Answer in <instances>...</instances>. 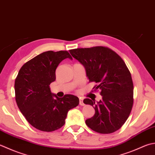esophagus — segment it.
<instances>
[{"label":"esophagus","instance_id":"34e87169","mask_svg":"<svg viewBox=\"0 0 155 155\" xmlns=\"http://www.w3.org/2000/svg\"><path fill=\"white\" fill-rule=\"evenodd\" d=\"M79 105H81V106H83V105H84V103H83V100L82 99H79Z\"/></svg>","mask_w":155,"mask_h":155}]
</instances>
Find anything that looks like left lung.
<instances>
[{
    "label": "left lung",
    "mask_w": 155,
    "mask_h": 155,
    "mask_svg": "<svg viewBox=\"0 0 155 155\" xmlns=\"http://www.w3.org/2000/svg\"><path fill=\"white\" fill-rule=\"evenodd\" d=\"M85 68L89 82L97 84L102 99H84V104L95 109V115L87 119L88 127L101 134L117 131L128 119L133 105V86L131 74L118 54L108 48L96 46L77 48L69 51Z\"/></svg>",
    "instance_id": "left-lung-1"
}]
</instances>
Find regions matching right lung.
Masks as SVG:
<instances>
[{
	"label": "right lung",
	"mask_w": 155,
	"mask_h": 155,
	"mask_svg": "<svg viewBox=\"0 0 155 155\" xmlns=\"http://www.w3.org/2000/svg\"><path fill=\"white\" fill-rule=\"evenodd\" d=\"M72 56L67 51H47L26 62L15 81L18 107L32 126L52 132L64 125L70 110L79 104L77 96L62 98L51 93L50 84L56 80V69L63 60Z\"/></svg>",
	"instance_id": "obj_1"
}]
</instances>
